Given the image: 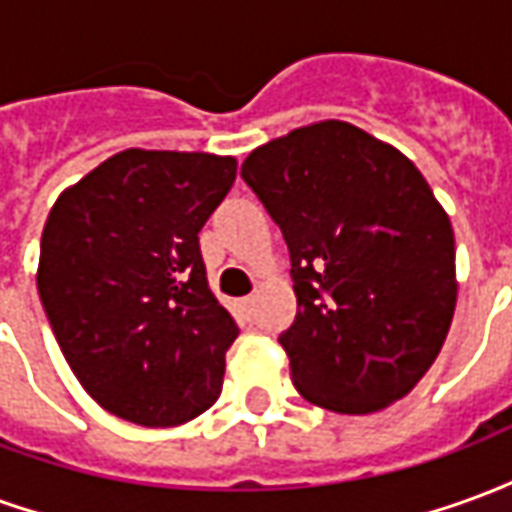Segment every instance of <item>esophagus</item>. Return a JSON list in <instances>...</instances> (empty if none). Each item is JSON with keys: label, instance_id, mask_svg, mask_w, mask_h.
Segmentation results:
<instances>
[{"label": "esophagus", "instance_id": "obj_1", "mask_svg": "<svg viewBox=\"0 0 512 512\" xmlns=\"http://www.w3.org/2000/svg\"><path fill=\"white\" fill-rule=\"evenodd\" d=\"M241 307H244L246 312H252V307H255V296H244V299H241Z\"/></svg>", "mask_w": 512, "mask_h": 512}]
</instances>
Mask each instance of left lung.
Returning a JSON list of instances; mask_svg holds the SVG:
<instances>
[{"label": "left lung", "instance_id": "obj_1", "mask_svg": "<svg viewBox=\"0 0 512 512\" xmlns=\"http://www.w3.org/2000/svg\"><path fill=\"white\" fill-rule=\"evenodd\" d=\"M290 249L296 321L279 343L304 400L376 414L406 397L450 332L455 235L397 147L345 120L293 128L241 164Z\"/></svg>", "mask_w": 512, "mask_h": 512}]
</instances>
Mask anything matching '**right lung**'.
<instances>
[{
	"label": "right lung",
	"instance_id": "1",
	"mask_svg": "<svg viewBox=\"0 0 512 512\" xmlns=\"http://www.w3.org/2000/svg\"><path fill=\"white\" fill-rule=\"evenodd\" d=\"M238 161L128 147L51 205L38 293L65 362L109 414L172 428L216 403L233 315L208 288L200 230Z\"/></svg>",
	"mask_w": 512,
	"mask_h": 512
}]
</instances>
